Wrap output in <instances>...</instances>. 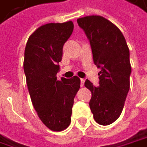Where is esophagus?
I'll return each instance as SVG.
<instances>
[{
    "instance_id": "obj_1",
    "label": "esophagus",
    "mask_w": 147,
    "mask_h": 147,
    "mask_svg": "<svg viewBox=\"0 0 147 147\" xmlns=\"http://www.w3.org/2000/svg\"><path fill=\"white\" fill-rule=\"evenodd\" d=\"M84 82H85V79H81V87H83L84 86Z\"/></svg>"
}]
</instances>
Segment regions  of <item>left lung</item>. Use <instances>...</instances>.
Returning <instances> with one entry per match:
<instances>
[{
	"mask_svg": "<svg viewBox=\"0 0 147 147\" xmlns=\"http://www.w3.org/2000/svg\"><path fill=\"white\" fill-rule=\"evenodd\" d=\"M77 23L90 42L94 64L101 69L98 87L85 82L92 92L89 106L95 121L109 125L122 113L129 90V50L121 31L106 18L88 16L78 18Z\"/></svg>",
	"mask_w": 147,
	"mask_h": 147,
	"instance_id": "8db88e82",
	"label": "left lung"
}]
</instances>
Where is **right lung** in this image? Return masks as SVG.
I'll return each mask as SVG.
<instances>
[{
  "label": "right lung",
  "mask_w": 147,
  "mask_h": 147,
  "mask_svg": "<svg viewBox=\"0 0 147 147\" xmlns=\"http://www.w3.org/2000/svg\"><path fill=\"white\" fill-rule=\"evenodd\" d=\"M74 29L71 21L48 23L29 38L24 51L23 69L34 109L41 121L54 131L70 125L74 98L81 81L77 76L59 81L63 46Z\"/></svg>",
  "instance_id": "1"
}]
</instances>
